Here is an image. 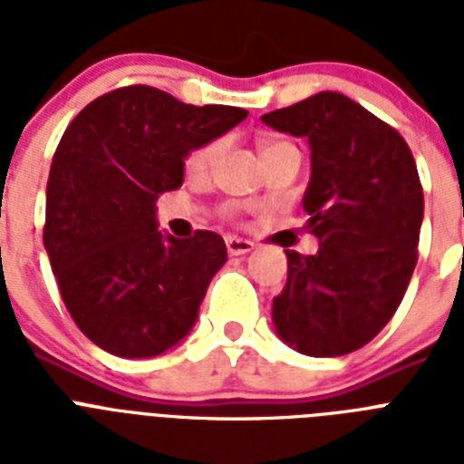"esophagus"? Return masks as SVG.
I'll return each instance as SVG.
<instances>
[{
  "instance_id": "obj_1",
  "label": "esophagus",
  "mask_w": 464,
  "mask_h": 464,
  "mask_svg": "<svg viewBox=\"0 0 464 464\" xmlns=\"http://www.w3.org/2000/svg\"><path fill=\"white\" fill-rule=\"evenodd\" d=\"M226 250H228V255H247L253 253L255 250V243H250V240L246 238H238V236H228L226 238Z\"/></svg>"
}]
</instances>
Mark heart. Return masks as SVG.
<instances>
[{
	"label": "heart",
	"instance_id": "b5f03b06",
	"mask_svg": "<svg viewBox=\"0 0 464 464\" xmlns=\"http://www.w3.org/2000/svg\"><path fill=\"white\" fill-rule=\"evenodd\" d=\"M221 141H209V144H204V147H199L197 151H192V154L188 156V160H185V168H188L189 175H204L207 170H211L214 168V163H217L218 154H221ZM275 147H282V144H276V141H272V144H265L262 147V151H267V149H275Z\"/></svg>",
	"mask_w": 464,
	"mask_h": 464
}]
</instances>
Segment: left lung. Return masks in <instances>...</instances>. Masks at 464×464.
<instances>
[{
    "label": "left lung",
    "mask_w": 464,
    "mask_h": 464,
    "mask_svg": "<svg viewBox=\"0 0 464 464\" xmlns=\"http://www.w3.org/2000/svg\"><path fill=\"white\" fill-rule=\"evenodd\" d=\"M262 122L308 140L305 228L320 243L315 255L286 250L275 330L305 356L352 353L395 315L417 265L424 189L414 156L392 127L337 91Z\"/></svg>",
    "instance_id": "1"
}]
</instances>
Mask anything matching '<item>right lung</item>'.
I'll return each instance as SVG.
<instances>
[{"label":"right lung","instance_id":"add662e5","mask_svg":"<svg viewBox=\"0 0 464 464\" xmlns=\"http://www.w3.org/2000/svg\"><path fill=\"white\" fill-rule=\"evenodd\" d=\"M233 105H188L125 86L83 108L54 151L45 243L62 301L86 337L122 359H151L188 337L226 262L214 231H159L156 199L178 189L185 159L243 122Z\"/></svg>","mask_w":464,"mask_h":464}]
</instances>
